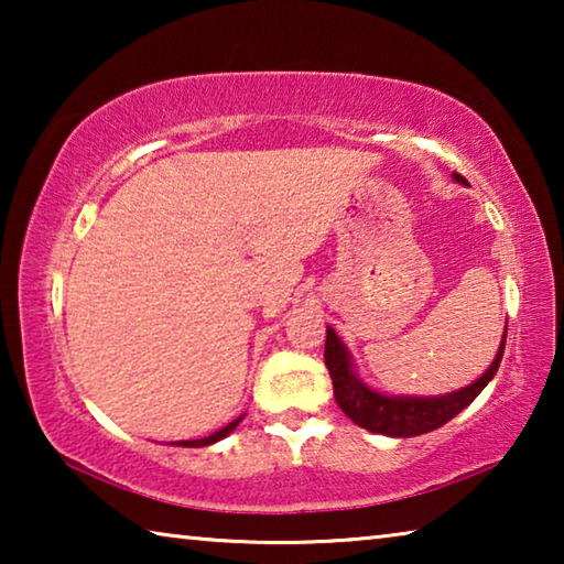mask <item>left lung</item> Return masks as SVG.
<instances>
[{"instance_id":"1","label":"left lung","mask_w":564,"mask_h":564,"mask_svg":"<svg viewBox=\"0 0 564 564\" xmlns=\"http://www.w3.org/2000/svg\"><path fill=\"white\" fill-rule=\"evenodd\" d=\"M457 181H465L460 174H455ZM508 336V333H505ZM505 350V338L500 343L498 356H495L492 366L475 380L473 386L455 393H447L441 398H388L370 390L352 376L350 358L343 343L338 340L333 328L326 330V368L333 380V395L352 423L366 427L370 433L393 435V437H413L431 433L435 427L445 425L453 420L460 410H465L473 400L480 395V390L490 383L492 376L498 373L500 360Z\"/></svg>"}]
</instances>
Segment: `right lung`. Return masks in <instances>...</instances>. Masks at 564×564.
Masks as SVG:
<instances>
[{
	"mask_svg": "<svg viewBox=\"0 0 564 564\" xmlns=\"http://www.w3.org/2000/svg\"><path fill=\"white\" fill-rule=\"evenodd\" d=\"M238 423H241V417L234 420V423H228V425L221 427V431H218V433L208 435V437H202V441H181V443H176V445H184V447H204V445H212V443H216V441H221V437H226L228 433H234Z\"/></svg>",
	"mask_w": 564,
	"mask_h": 564,
	"instance_id": "obj_1",
	"label": "right lung"
}]
</instances>
